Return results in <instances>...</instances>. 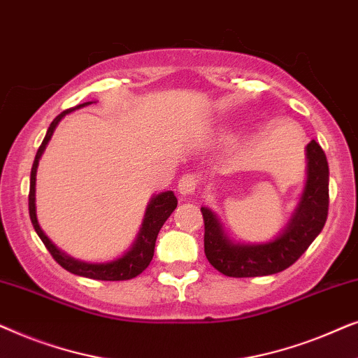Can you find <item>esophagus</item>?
<instances>
[{"label": "esophagus", "mask_w": 358, "mask_h": 358, "mask_svg": "<svg viewBox=\"0 0 358 358\" xmlns=\"http://www.w3.org/2000/svg\"><path fill=\"white\" fill-rule=\"evenodd\" d=\"M197 185H199L197 176L184 174L182 178L179 179L178 189H179V192L184 195V197H187V195H192L195 190H197Z\"/></svg>", "instance_id": "esophagus-1"}]
</instances>
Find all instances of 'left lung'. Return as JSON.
Segmentation results:
<instances>
[{
  "label": "left lung",
  "mask_w": 358,
  "mask_h": 358,
  "mask_svg": "<svg viewBox=\"0 0 358 358\" xmlns=\"http://www.w3.org/2000/svg\"><path fill=\"white\" fill-rule=\"evenodd\" d=\"M308 180L288 227L266 244H233L224 236L212 210L202 207L203 246L208 262L227 277H262L295 264L321 233L329 210V166L320 143L306 146Z\"/></svg>",
  "instance_id": "left-lung-1"
}]
</instances>
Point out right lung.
<instances>
[{"instance_id": "right-lung-1", "label": "right lung", "mask_w": 358, "mask_h": 358, "mask_svg": "<svg viewBox=\"0 0 358 358\" xmlns=\"http://www.w3.org/2000/svg\"><path fill=\"white\" fill-rule=\"evenodd\" d=\"M87 104H91V102L80 104L76 109H80V107L87 106ZM71 110L75 109L63 110L60 115H57L55 119H53V122L47 130L45 138H43L42 145L38 146L37 150L36 159H34L32 171H31V189H29V215H31V222L34 224L36 233L38 234V238L42 239V243L45 244V248L48 249V252L52 254V257L55 259V261L60 264L65 271L75 273V275L94 278V280H106V282L130 280V278L140 275V273L150 266L151 259H153V254H155L156 238H158L159 229L164 224L166 220L169 218V215L174 212L176 207H178V199H176L174 192H171V190L158 194L156 197L151 199L148 208H146L140 234L138 238H136L134 248H131L125 256L115 259V261L106 262V264H87V262L76 261V259H73L70 256H66L65 252H62L60 249H58L55 244L45 236V233L42 231L41 227H38L37 215H36V173H37L38 159H41L48 140H50V136L53 135V130H55L57 124L62 120V117H65L68 112Z\"/></svg>"}]
</instances>
